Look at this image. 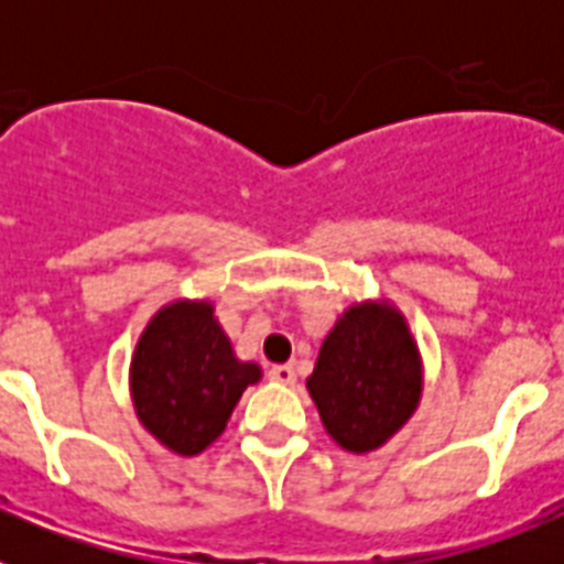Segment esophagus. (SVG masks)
I'll return each instance as SVG.
<instances>
[{"mask_svg": "<svg viewBox=\"0 0 564 564\" xmlns=\"http://www.w3.org/2000/svg\"><path fill=\"white\" fill-rule=\"evenodd\" d=\"M271 381L276 383H285V387H291V383H296V370H293L291 364H276V367H271Z\"/></svg>", "mask_w": 564, "mask_h": 564, "instance_id": "obj_1", "label": "esophagus"}]
</instances>
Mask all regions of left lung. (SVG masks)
Masks as SVG:
<instances>
[{"label":"left lung","mask_w":564,"mask_h":564,"mask_svg":"<svg viewBox=\"0 0 564 564\" xmlns=\"http://www.w3.org/2000/svg\"><path fill=\"white\" fill-rule=\"evenodd\" d=\"M421 352L401 311L361 302L344 311L318 350L307 392L327 435L347 452H372L417 410Z\"/></svg>","instance_id":"8db88e82"}]
</instances>
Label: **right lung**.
Here are the masks:
<instances>
[{"label":"right lung","mask_w":564,"mask_h":564,"mask_svg":"<svg viewBox=\"0 0 564 564\" xmlns=\"http://www.w3.org/2000/svg\"><path fill=\"white\" fill-rule=\"evenodd\" d=\"M259 364L239 361L212 302L177 299L138 338L129 383L138 421L174 455L192 457L226 430Z\"/></svg>","instance_id":"1"}]
</instances>
